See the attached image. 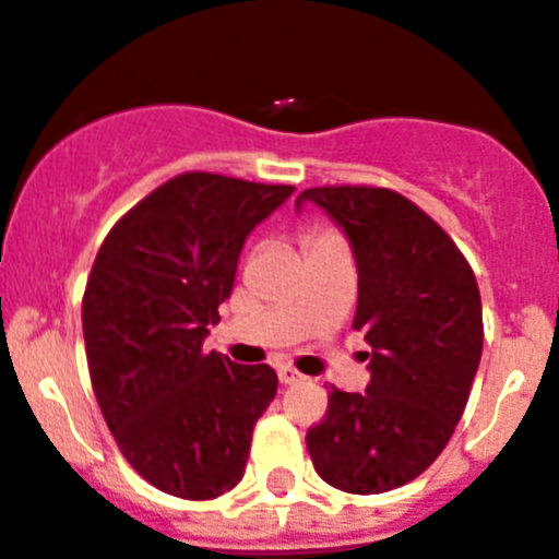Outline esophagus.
<instances>
[{
    "label": "esophagus",
    "instance_id": "34e87169",
    "mask_svg": "<svg viewBox=\"0 0 559 559\" xmlns=\"http://www.w3.org/2000/svg\"><path fill=\"white\" fill-rule=\"evenodd\" d=\"M276 374H280V383H285V386H294V383H299V380H302V374L296 372L294 367H280L276 369Z\"/></svg>",
    "mask_w": 559,
    "mask_h": 559
}]
</instances>
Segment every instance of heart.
<instances>
[{"instance_id":"heart-1","label":"heart","mask_w":559,"mask_h":559,"mask_svg":"<svg viewBox=\"0 0 559 559\" xmlns=\"http://www.w3.org/2000/svg\"><path fill=\"white\" fill-rule=\"evenodd\" d=\"M316 237H322V235H308V240H305V243H310V240H316Z\"/></svg>"}]
</instances>
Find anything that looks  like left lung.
Wrapping results in <instances>:
<instances>
[{"mask_svg":"<svg viewBox=\"0 0 559 559\" xmlns=\"http://www.w3.org/2000/svg\"><path fill=\"white\" fill-rule=\"evenodd\" d=\"M344 229L358 265L353 328L372 353L364 394L333 389L305 437L335 490L374 496L414 481L445 451L481 360L476 274L448 231L386 187H310Z\"/></svg>","mask_w":559,"mask_h":559,"instance_id":"1","label":"left lung"}]
</instances>
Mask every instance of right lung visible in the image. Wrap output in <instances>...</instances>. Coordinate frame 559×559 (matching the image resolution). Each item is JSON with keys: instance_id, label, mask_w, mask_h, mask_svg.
<instances>
[{"instance_id": "obj_1", "label": "right lung", "mask_w": 559, "mask_h": 559, "mask_svg": "<svg viewBox=\"0 0 559 559\" xmlns=\"http://www.w3.org/2000/svg\"><path fill=\"white\" fill-rule=\"evenodd\" d=\"M290 192L181 173L128 210L97 251L81 308L92 389L126 462L162 492L210 501L243 478L276 372L204 353V338L246 237Z\"/></svg>"}]
</instances>
